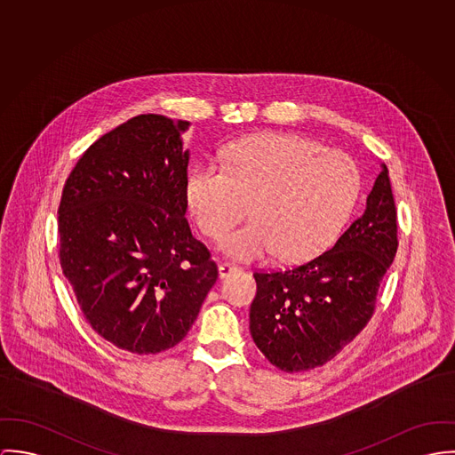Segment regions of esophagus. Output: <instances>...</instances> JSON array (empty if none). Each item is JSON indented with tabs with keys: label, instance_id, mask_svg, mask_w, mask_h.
Instances as JSON below:
<instances>
[{
	"label": "esophagus",
	"instance_id": "obj_1",
	"mask_svg": "<svg viewBox=\"0 0 455 455\" xmlns=\"http://www.w3.org/2000/svg\"><path fill=\"white\" fill-rule=\"evenodd\" d=\"M237 270H239V267L234 265V263H228V261H220V263H218V274H220L221 279L227 277V275H230L232 272H237Z\"/></svg>",
	"mask_w": 455,
	"mask_h": 455
}]
</instances>
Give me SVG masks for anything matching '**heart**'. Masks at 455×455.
<instances>
[{
	"label": "heart",
	"mask_w": 455,
	"mask_h": 455,
	"mask_svg": "<svg viewBox=\"0 0 455 455\" xmlns=\"http://www.w3.org/2000/svg\"><path fill=\"white\" fill-rule=\"evenodd\" d=\"M225 160L190 172L187 201L209 237L241 221L251 204L254 220L221 239V250L239 259L275 251L283 259H305L323 251L359 197V167L347 153L295 134L243 138L227 148Z\"/></svg>",
	"instance_id": "b5f03b06"
}]
</instances>
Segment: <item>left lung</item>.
Listing matches in <instances>:
<instances>
[{"label": "left lung", "mask_w": 455, "mask_h": 455, "mask_svg": "<svg viewBox=\"0 0 455 455\" xmlns=\"http://www.w3.org/2000/svg\"><path fill=\"white\" fill-rule=\"evenodd\" d=\"M396 250V205L382 165L363 216L328 251L286 270L252 274L250 331L256 347L288 373L331 361L371 319Z\"/></svg>", "instance_id": "1"}]
</instances>
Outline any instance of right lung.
I'll list each match as a JSON object with an SVG mask.
<instances>
[{
    "mask_svg": "<svg viewBox=\"0 0 455 455\" xmlns=\"http://www.w3.org/2000/svg\"><path fill=\"white\" fill-rule=\"evenodd\" d=\"M190 122L138 115L87 148L59 205V259L96 333L132 354L180 344L218 279L185 218Z\"/></svg>",
    "mask_w": 455,
    "mask_h": 455,
    "instance_id": "1",
    "label": "right lung"
}]
</instances>
